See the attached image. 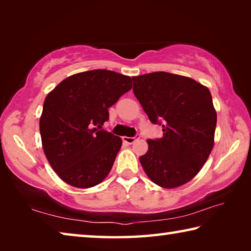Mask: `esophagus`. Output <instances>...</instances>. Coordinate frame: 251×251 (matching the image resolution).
<instances>
[{
  "label": "esophagus",
  "mask_w": 251,
  "mask_h": 251,
  "mask_svg": "<svg viewBox=\"0 0 251 251\" xmlns=\"http://www.w3.org/2000/svg\"><path fill=\"white\" fill-rule=\"evenodd\" d=\"M137 139H139V136H135V137H126V136H125V137H123V142L130 145V144L135 143L136 141H137Z\"/></svg>",
  "instance_id": "esophagus-1"
}]
</instances>
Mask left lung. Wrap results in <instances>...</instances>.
<instances>
[{"label":"left lung","mask_w":251,"mask_h":251,"mask_svg":"<svg viewBox=\"0 0 251 251\" xmlns=\"http://www.w3.org/2000/svg\"><path fill=\"white\" fill-rule=\"evenodd\" d=\"M133 92L161 138L148 139L139 157L146 175L163 188H175L197 175L214 147L217 114L209 90L186 76L155 72L134 76Z\"/></svg>","instance_id":"left-lung-1"}]
</instances>
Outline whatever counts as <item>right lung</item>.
Masks as SVG:
<instances>
[{
	"label": "right lung",
	"mask_w": 251,
	"mask_h": 251,
	"mask_svg": "<svg viewBox=\"0 0 251 251\" xmlns=\"http://www.w3.org/2000/svg\"><path fill=\"white\" fill-rule=\"evenodd\" d=\"M130 88L129 76L93 70L70 76L49 93L40 118L42 145L62 180L90 188L108 175L122 139L100 128L108 108Z\"/></svg>",
	"instance_id": "1"
}]
</instances>
